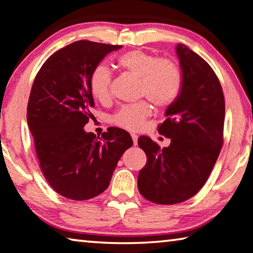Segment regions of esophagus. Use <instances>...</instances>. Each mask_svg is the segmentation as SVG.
<instances>
[{"instance_id":"esophagus-1","label":"esophagus","mask_w":253,"mask_h":253,"mask_svg":"<svg viewBox=\"0 0 253 253\" xmlns=\"http://www.w3.org/2000/svg\"><path fill=\"white\" fill-rule=\"evenodd\" d=\"M137 135L136 134H131V138H133V144L136 145L137 144Z\"/></svg>"}]
</instances>
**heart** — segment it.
Wrapping results in <instances>:
<instances>
[{
	"label": "heart",
	"instance_id": "obj_1",
	"mask_svg": "<svg viewBox=\"0 0 253 253\" xmlns=\"http://www.w3.org/2000/svg\"><path fill=\"white\" fill-rule=\"evenodd\" d=\"M120 69L140 79V96L147 97L156 108L165 110L177 101L183 86V76L179 65L169 58L143 50H130L117 58ZM111 71L99 64L91 71L89 89L99 102H105L110 96ZM152 108L148 102L124 105L112 117L116 126L126 130H137L151 116Z\"/></svg>",
	"mask_w": 253,
	"mask_h": 253
}]
</instances>
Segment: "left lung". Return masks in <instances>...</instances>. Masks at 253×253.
Segmentation results:
<instances>
[{"label":"left lung","instance_id":"obj_1","mask_svg":"<svg viewBox=\"0 0 253 253\" xmlns=\"http://www.w3.org/2000/svg\"><path fill=\"white\" fill-rule=\"evenodd\" d=\"M183 86L177 101L166 110L159 134L170 138L161 148L148 136L138 137L147 155L137 187L142 196L156 204L184 202L202 189L223 144L225 97L212 67L190 50L177 44Z\"/></svg>","mask_w":253,"mask_h":253}]
</instances>
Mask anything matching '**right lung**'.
Wrapping results in <instances>:
<instances>
[{
    "label": "right lung",
    "mask_w": 253,
    "mask_h": 253,
    "mask_svg": "<svg viewBox=\"0 0 253 253\" xmlns=\"http://www.w3.org/2000/svg\"><path fill=\"white\" fill-rule=\"evenodd\" d=\"M122 45L80 40L59 49L35 77L27 124L42 174L60 196L87 201L109 187L122 155L133 145L126 130L108 128L102 137L86 133L94 108L91 71Z\"/></svg>",
    "instance_id": "obj_1"
}]
</instances>
